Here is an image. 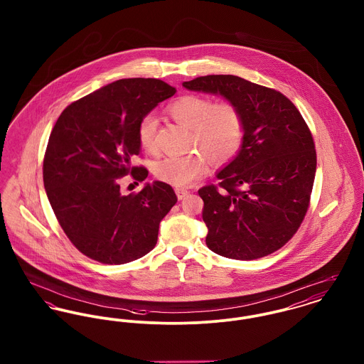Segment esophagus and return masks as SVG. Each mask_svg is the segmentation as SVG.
Masks as SVG:
<instances>
[{
	"instance_id": "esophagus-1",
	"label": "esophagus",
	"mask_w": 364,
	"mask_h": 364,
	"mask_svg": "<svg viewBox=\"0 0 364 364\" xmlns=\"http://www.w3.org/2000/svg\"><path fill=\"white\" fill-rule=\"evenodd\" d=\"M188 190H184V188H176V195H177V198L181 200V199H184L187 195H188Z\"/></svg>"
}]
</instances>
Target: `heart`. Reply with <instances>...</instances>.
I'll use <instances>...</instances> for the list:
<instances>
[{"instance_id": "obj_1", "label": "heart", "mask_w": 364, "mask_h": 364, "mask_svg": "<svg viewBox=\"0 0 364 364\" xmlns=\"http://www.w3.org/2000/svg\"><path fill=\"white\" fill-rule=\"evenodd\" d=\"M171 118L191 130V146L200 152L171 155L161 159L154 166V174L164 183L174 187H188L209 169V159L217 164L232 159L240 149L245 122L243 117L231 102L213 103L209 97L184 95L168 106ZM156 119L146 115L137 127V137L141 149L155 154L158 151Z\"/></svg>"}]
</instances>
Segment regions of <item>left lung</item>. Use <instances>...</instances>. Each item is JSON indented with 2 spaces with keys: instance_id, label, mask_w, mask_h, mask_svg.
<instances>
[{
  "instance_id": "left-lung-1",
  "label": "left lung",
  "mask_w": 364,
  "mask_h": 364,
  "mask_svg": "<svg viewBox=\"0 0 364 364\" xmlns=\"http://www.w3.org/2000/svg\"><path fill=\"white\" fill-rule=\"evenodd\" d=\"M183 86L225 97L245 122L240 150L217 173L218 187L198 191L208 247L234 259L277 252L297 232L309 206L316 173L311 130L284 95L240 77L206 75Z\"/></svg>"
}]
</instances>
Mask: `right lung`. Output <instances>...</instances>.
<instances>
[{"mask_svg":"<svg viewBox=\"0 0 364 364\" xmlns=\"http://www.w3.org/2000/svg\"><path fill=\"white\" fill-rule=\"evenodd\" d=\"M174 93L155 78L118 80L67 106L52 129L43 187L65 235L86 257L119 265L155 247L176 193L154 181L125 195L119 178L128 173L137 181L147 178L146 168L132 166L140 154L137 127Z\"/></svg>","mask_w":364,"mask_h":364,"instance_id":"add662e5","label":"right lung"}]
</instances>
